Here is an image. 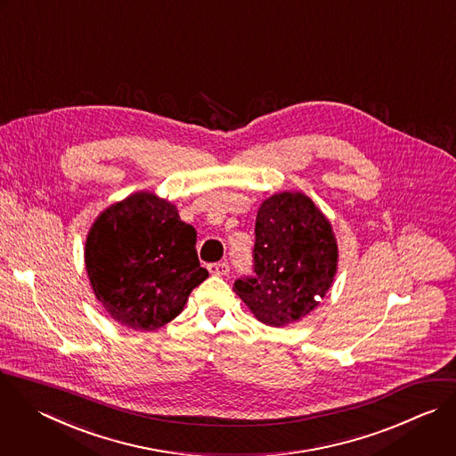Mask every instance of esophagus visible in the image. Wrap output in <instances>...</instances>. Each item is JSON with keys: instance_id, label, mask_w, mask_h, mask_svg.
Segmentation results:
<instances>
[{"instance_id": "1", "label": "esophagus", "mask_w": 456, "mask_h": 456, "mask_svg": "<svg viewBox=\"0 0 456 456\" xmlns=\"http://www.w3.org/2000/svg\"><path fill=\"white\" fill-rule=\"evenodd\" d=\"M208 271L214 276H226L230 273V265L226 262H214V264H208Z\"/></svg>"}]
</instances>
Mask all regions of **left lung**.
<instances>
[{"label": "left lung", "mask_w": 456, "mask_h": 456, "mask_svg": "<svg viewBox=\"0 0 456 456\" xmlns=\"http://www.w3.org/2000/svg\"><path fill=\"white\" fill-rule=\"evenodd\" d=\"M337 242L330 221L301 192L265 200L256 214L253 276L233 290L258 321L285 326L310 314L331 287Z\"/></svg>", "instance_id": "obj_1"}]
</instances>
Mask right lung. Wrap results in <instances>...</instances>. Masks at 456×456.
I'll use <instances>...</instances> for the list:
<instances>
[{"label": "right lung", "mask_w": 456, "mask_h": 456, "mask_svg": "<svg viewBox=\"0 0 456 456\" xmlns=\"http://www.w3.org/2000/svg\"><path fill=\"white\" fill-rule=\"evenodd\" d=\"M86 267L112 319L139 331L173 321L208 276L200 267L196 230L173 203L151 192H135L96 219Z\"/></svg>", "instance_id": "1"}]
</instances>
